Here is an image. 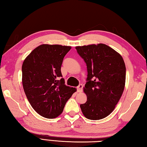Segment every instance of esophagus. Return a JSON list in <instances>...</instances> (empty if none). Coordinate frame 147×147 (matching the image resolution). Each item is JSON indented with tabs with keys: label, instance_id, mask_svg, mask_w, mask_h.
I'll return each mask as SVG.
<instances>
[{
	"label": "esophagus",
	"instance_id": "1",
	"mask_svg": "<svg viewBox=\"0 0 147 147\" xmlns=\"http://www.w3.org/2000/svg\"><path fill=\"white\" fill-rule=\"evenodd\" d=\"M82 88H83V86L82 84H79L78 86L77 87V92H81L82 91Z\"/></svg>",
	"mask_w": 147,
	"mask_h": 147
}]
</instances>
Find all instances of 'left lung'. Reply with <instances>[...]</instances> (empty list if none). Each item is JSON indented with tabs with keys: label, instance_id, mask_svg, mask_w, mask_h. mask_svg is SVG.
Here are the masks:
<instances>
[{
	"label": "left lung",
	"instance_id": "left-lung-1",
	"mask_svg": "<svg viewBox=\"0 0 147 147\" xmlns=\"http://www.w3.org/2000/svg\"><path fill=\"white\" fill-rule=\"evenodd\" d=\"M87 66L84 91L86 103L80 105L83 115L92 120L106 118L114 110L125 87L124 61L114 49L105 44L76 47Z\"/></svg>",
	"mask_w": 147,
	"mask_h": 147
}]
</instances>
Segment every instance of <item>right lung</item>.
I'll return each mask as SVG.
<instances>
[{"label": "right lung", "instance_id": "right-lung-1", "mask_svg": "<svg viewBox=\"0 0 147 147\" xmlns=\"http://www.w3.org/2000/svg\"><path fill=\"white\" fill-rule=\"evenodd\" d=\"M70 47L43 44L30 52L22 65L24 92L33 109L41 117L55 118L76 91L66 86L61 68Z\"/></svg>", "mask_w": 147, "mask_h": 147}]
</instances>
